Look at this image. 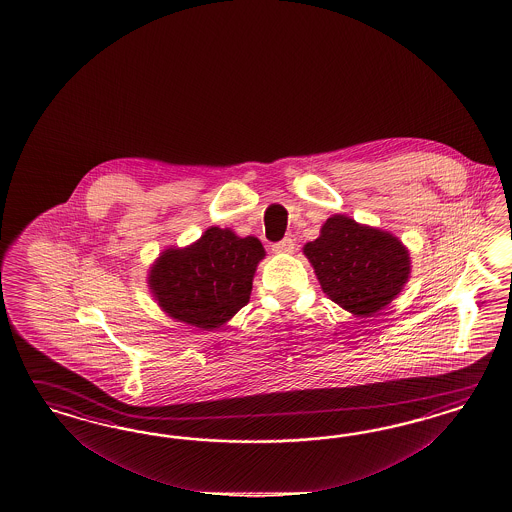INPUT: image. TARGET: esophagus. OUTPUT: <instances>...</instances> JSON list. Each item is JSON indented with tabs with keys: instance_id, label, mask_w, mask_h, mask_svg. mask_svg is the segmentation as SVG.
Wrapping results in <instances>:
<instances>
[{
	"instance_id": "obj_1",
	"label": "esophagus",
	"mask_w": 512,
	"mask_h": 512,
	"mask_svg": "<svg viewBox=\"0 0 512 512\" xmlns=\"http://www.w3.org/2000/svg\"><path fill=\"white\" fill-rule=\"evenodd\" d=\"M293 249H295V242H293V238H283L281 242H276L274 246H272V251L274 253H293Z\"/></svg>"
}]
</instances>
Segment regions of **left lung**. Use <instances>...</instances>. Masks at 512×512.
<instances>
[{"label":"left lung","instance_id":"left-lung-1","mask_svg":"<svg viewBox=\"0 0 512 512\" xmlns=\"http://www.w3.org/2000/svg\"><path fill=\"white\" fill-rule=\"evenodd\" d=\"M304 255L326 296L357 317L383 310L411 274L409 251L394 234L341 214L326 219Z\"/></svg>","mask_w":512,"mask_h":512}]
</instances>
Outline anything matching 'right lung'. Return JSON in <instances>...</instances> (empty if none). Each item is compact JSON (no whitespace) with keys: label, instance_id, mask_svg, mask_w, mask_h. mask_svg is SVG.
<instances>
[{"label":"right lung","instance_id":"right-lung-1","mask_svg":"<svg viewBox=\"0 0 512 512\" xmlns=\"http://www.w3.org/2000/svg\"><path fill=\"white\" fill-rule=\"evenodd\" d=\"M264 257L255 236L210 227L187 248L165 249L155 261L148 285L169 317L216 330L249 302L257 264Z\"/></svg>","mask_w":512,"mask_h":512}]
</instances>
